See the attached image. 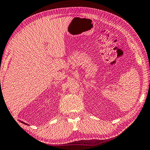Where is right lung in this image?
<instances>
[{
  "instance_id": "right-lung-1",
  "label": "right lung",
  "mask_w": 150,
  "mask_h": 150,
  "mask_svg": "<svg viewBox=\"0 0 150 150\" xmlns=\"http://www.w3.org/2000/svg\"><path fill=\"white\" fill-rule=\"evenodd\" d=\"M21 123H23V124H24V125H28V124H26V123H25V122H22V121H21Z\"/></svg>"
}]
</instances>
